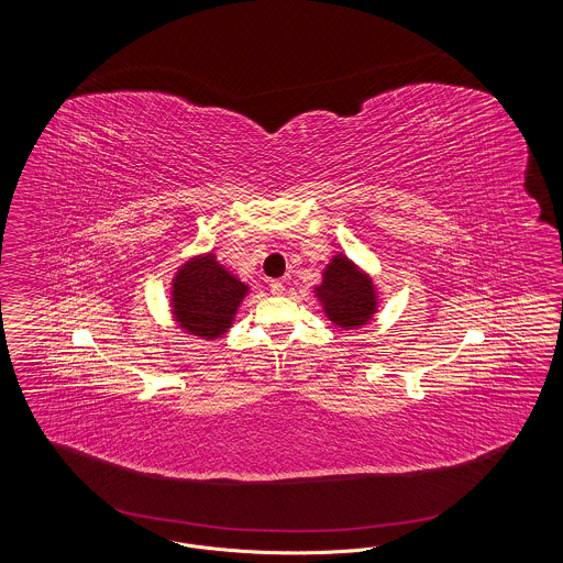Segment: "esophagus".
Instances as JSON below:
<instances>
[{
  "mask_svg": "<svg viewBox=\"0 0 563 563\" xmlns=\"http://www.w3.org/2000/svg\"><path fill=\"white\" fill-rule=\"evenodd\" d=\"M269 291L274 295L285 294V285H283V280H272V283H269Z\"/></svg>",
  "mask_w": 563,
  "mask_h": 563,
  "instance_id": "obj_1",
  "label": "esophagus"
}]
</instances>
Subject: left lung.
<instances>
[{
    "instance_id": "left-lung-1",
    "label": "left lung",
    "mask_w": 563,
    "mask_h": 563,
    "mask_svg": "<svg viewBox=\"0 0 563 563\" xmlns=\"http://www.w3.org/2000/svg\"><path fill=\"white\" fill-rule=\"evenodd\" d=\"M322 312L340 329H358L374 321L379 294L372 274L356 266L346 253L338 251L321 272V283L312 289Z\"/></svg>"
}]
</instances>
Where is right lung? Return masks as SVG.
Returning <instances> with one entry per match:
<instances>
[{
  "instance_id": "1",
  "label": "right lung",
  "mask_w": 563,
  "mask_h": 563,
  "mask_svg": "<svg viewBox=\"0 0 563 563\" xmlns=\"http://www.w3.org/2000/svg\"><path fill=\"white\" fill-rule=\"evenodd\" d=\"M249 291L251 287L209 251L189 257L177 268L170 280L168 308L179 329L211 342L232 329Z\"/></svg>"
}]
</instances>
